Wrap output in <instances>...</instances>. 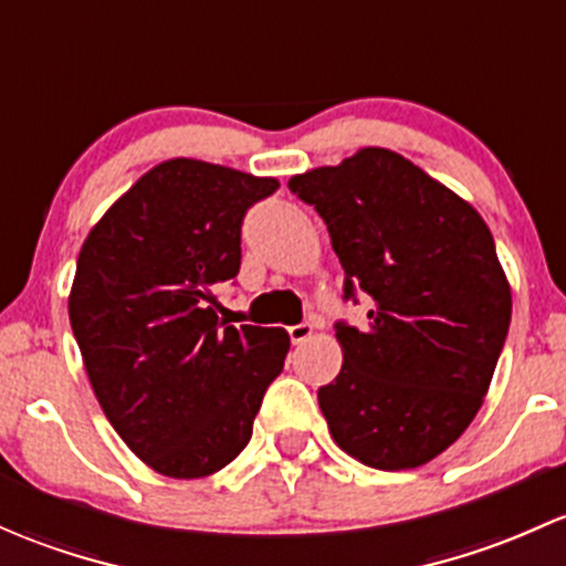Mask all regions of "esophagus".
Instances as JSON below:
<instances>
[{
    "label": "esophagus",
    "mask_w": 566,
    "mask_h": 566,
    "mask_svg": "<svg viewBox=\"0 0 566 566\" xmlns=\"http://www.w3.org/2000/svg\"><path fill=\"white\" fill-rule=\"evenodd\" d=\"M290 340H293V344H303V340H308L314 335V327L308 325V322H301V325H293L290 327Z\"/></svg>",
    "instance_id": "obj_1"
}]
</instances>
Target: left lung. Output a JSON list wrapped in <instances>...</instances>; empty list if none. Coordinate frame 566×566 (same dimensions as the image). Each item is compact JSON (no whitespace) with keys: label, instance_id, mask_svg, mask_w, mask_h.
Segmentation results:
<instances>
[{"label":"left lung","instance_id":"obj_1","mask_svg":"<svg viewBox=\"0 0 566 566\" xmlns=\"http://www.w3.org/2000/svg\"><path fill=\"white\" fill-rule=\"evenodd\" d=\"M325 220L344 301L368 325H335L344 365L319 387L335 443L376 470H411L470 427L511 327V284L492 231L411 160L365 147L290 179Z\"/></svg>","mask_w":566,"mask_h":566}]
</instances>
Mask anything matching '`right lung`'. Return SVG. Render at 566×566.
Instances as JSON below:
<instances>
[{
    "label": "right lung",
    "instance_id": "add662e5",
    "mask_svg": "<svg viewBox=\"0 0 566 566\" xmlns=\"http://www.w3.org/2000/svg\"><path fill=\"white\" fill-rule=\"evenodd\" d=\"M273 177L171 158L136 179L91 228L70 322L98 406L155 473L207 478L252 438L282 374V327L220 319L217 284L241 265V222Z\"/></svg>",
    "mask_w": 566,
    "mask_h": 566
}]
</instances>
